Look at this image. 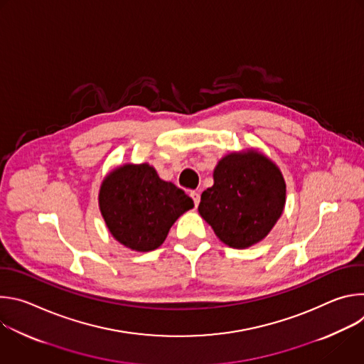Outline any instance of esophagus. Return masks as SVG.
Instances as JSON below:
<instances>
[{
	"label": "esophagus",
	"mask_w": 364,
	"mask_h": 364,
	"mask_svg": "<svg viewBox=\"0 0 364 364\" xmlns=\"http://www.w3.org/2000/svg\"><path fill=\"white\" fill-rule=\"evenodd\" d=\"M190 196H191V198H193L194 204H196V205H198V203H200V193H197V191H191V193H190Z\"/></svg>",
	"instance_id": "obj_1"
}]
</instances>
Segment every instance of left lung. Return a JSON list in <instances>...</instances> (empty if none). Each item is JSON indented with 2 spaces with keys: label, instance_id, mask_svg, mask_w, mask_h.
<instances>
[{
  "label": "left lung",
  "instance_id": "8db88e82",
  "mask_svg": "<svg viewBox=\"0 0 364 364\" xmlns=\"http://www.w3.org/2000/svg\"><path fill=\"white\" fill-rule=\"evenodd\" d=\"M215 184L201 193L198 213L228 246L261 242L281 218L287 186L279 168L256 149L232 152L215 171Z\"/></svg>",
  "mask_w": 364,
  "mask_h": 364
}]
</instances>
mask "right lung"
Returning <instances> with one entry per match:
<instances>
[{
  "mask_svg": "<svg viewBox=\"0 0 364 364\" xmlns=\"http://www.w3.org/2000/svg\"><path fill=\"white\" fill-rule=\"evenodd\" d=\"M193 207L181 188L146 163L115 168L99 190V209L111 235L136 252L161 246L174 222Z\"/></svg>",
  "mask_w": 364,
  "mask_h": 364,
  "instance_id": "1",
  "label": "right lung"
}]
</instances>
